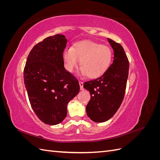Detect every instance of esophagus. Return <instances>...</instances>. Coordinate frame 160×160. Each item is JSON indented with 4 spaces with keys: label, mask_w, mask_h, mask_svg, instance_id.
<instances>
[{
    "label": "esophagus",
    "mask_w": 160,
    "mask_h": 160,
    "mask_svg": "<svg viewBox=\"0 0 160 160\" xmlns=\"http://www.w3.org/2000/svg\"><path fill=\"white\" fill-rule=\"evenodd\" d=\"M79 85H80L81 90H83V82L79 81Z\"/></svg>",
    "instance_id": "1"
}]
</instances>
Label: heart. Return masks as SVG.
I'll use <instances>...</instances> for the list:
<instances>
[{
    "mask_svg": "<svg viewBox=\"0 0 160 160\" xmlns=\"http://www.w3.org/2000/svg\"><path fill=\"white\" fill-rule=\"evenodd\" d=\"M112 56L109 47L91 41L77 42L71 49L66 48L62 52L67 71L74 72L80 61L81 73L90 79L98 78L105 73L111 64Z\"/></svg>",
    "mask_w": 160,
    "mask_h": 160,
    "instance_id": "heart-1",
    "label": "heart"
}]
</instances>
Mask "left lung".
I'll use <instances>...</instances> for the list:
<instances>
[{
	"mask_svg": "<svg viewBox=\"0 0 160 160\" xmlns=\"http://www.w3.org/2000/svg\"><path fill=\"white\" fill-rule=\"evenodd\" d=\"M108 40L114 52L113 63L102 76L83 84L91 94L87 115L97 123L106 122L117 112L124 98L129 74V61L123 48L110 38Z\"/></svg>",
	"mask_w": 160,
	"mask_h": 160,
	"instance_id": "8db88e82",
	"label": "left lung"
}]
</instances>
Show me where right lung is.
<instances>
[{"mask_svg": "<svg viewBox=\"0 0 160 160\" xmlns=\"http://www.w3.org/2000/svg\"><path fill=\"white\" fill-rule=\"evenodd\" d=\"M67 42L65 35H55L37 43L24 69V81L34 112L51 125L64 120L67 104L80 90L78 80L64 67L62 52Z\"/></svg>", "mask_w": 160, "mask_h": 160, "instance_id": "1", "label": "right lung"}]
</instances>
